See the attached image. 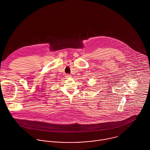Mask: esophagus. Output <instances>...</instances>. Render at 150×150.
<instances>
[{
    "instance_id": "obj_1",
    "label": "esophagus",
    "mask_w": 150,
    "mask_h": 150,
    "mask_svg": "<svg viewBox=\"0 0 150 150\" xmlns=\"http://www.w3.org/2000/svg\"><path fill=\"white\" fill-rule=\"evenodd\" d=\"M71 76L70 74H67V75H66V77H67V78H71Z\"/></svg>"
}]
</instances>
